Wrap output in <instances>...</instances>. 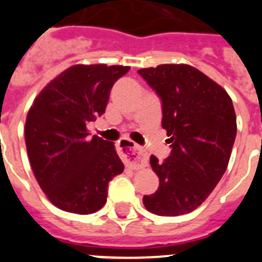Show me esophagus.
I'll use <instances>...</instances> for the list:
<instances>
[{"label":"esophagus","instance_id":"esophagus-1","mask_svg":"<svg viewBox=\"0 0 262 262\" xmlns=\"http://www.w3.org/2000/svg\"><path fill=\"white\" fill-rule=\"evenodd\" d=\"M119 151L122 152L124 157L128 160L129 166L135 170L142 169L147 165L148 161V154L144 148L140 145L135 144L134 142L128 140V139H123L119 143Z\"/></svg>","mask_w":262,"mask_h":262}]
</instances>
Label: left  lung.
I'll use <instances>...</instances> for the list:
<instances>
[{
  "mask_svg": "<svg viewBox=\"0 0 262 262\" xmlns=\"http://www.w3.org/2000/svg\"><path fill=\"white\" fill-rule=\"evenodd\" d=\"M138 73L161 98V124L172 147L163 163L151 156L160 185L143 203L161 216L187 214L205 202L226 172L236 138L232 99L186 64H161Z\"/></svg>",
  "mask_w": 262,
  "mask_h": 262,
  "instance_id": "left-lung-1",
  "label": "left lung"
}]
</instances>
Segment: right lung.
Returning a JSON list of instances; mask_svg holds the SVG:
<instances>
[{
	"label": "right lung",
	"mask_w": 262,
	"mask_h": 262,
	"mask_svg": "<svg viewBox=\"0 0 262 262\" xmlns=\"http://www.w3.org/2000/svg\"><path fill=\"white\" fill-rule=\"evenodd\" d=\"M128 69L71 67L48 82L27 113L25 139L32 172L60 210L98 211L106 203L108 182L123 172L114 143L89 138L86 124L105 113L111 88Z\"/></svg>",
	"instance_id": "obj_1"
}]
</instances>
